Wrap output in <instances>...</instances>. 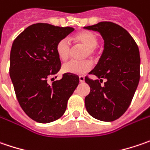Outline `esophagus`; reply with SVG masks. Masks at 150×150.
<instances>
[{
    "label": "esophagus",
    "instance_id": "34e87169",
    "mask_svg": "<svg viewBox=\"0 0 150 150\" xmlns=\"http://www.w3.org/2000/svg\"><path fill=\"white\" fill-rule=\"evenodd\" d=\"M79 80H80V82H84L85 81V77L81 75V76H79Z\"/></svg>",
    "mask_w": 150,
    "mask_h": 150
}]
</instances>
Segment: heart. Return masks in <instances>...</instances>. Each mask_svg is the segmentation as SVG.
Instances as JSON below:
<instances>
[{"mask_svg":"<svg viewBox=\"0 0 150 150\" xmlns=\"http://www.w3.org/2000/svg\"><path fill=\"white\" fill-rule=\"evenodd\" d=\"M73 40L77 44L86 48L84 58L94 57L96 49L98 44V38L94 33L90 31L81 32L73 37ZM70 43L66 38L59 40L56 44V53L60 60H67L70 54ZM92 68V63L90 60L84 61H69L62 66L63 73L72 75H82L88 72Z\"/></svg>","mask_w":150,"mask_h":150,"instance_id":"1","label":"heart"}]
</instances>
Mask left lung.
<instances>
[{"mask_svg": "<svg viewBox=\"0 0 150 150\" xmlns=\"http://www.w3.org/2000/svg\"><path fill=\"white\" fill-rule=\"evenodd\" d=\"M84 28L98 32L104 40V49L97 64L89 74L98 79L85 81L91 91L85 98L88 113L96 119L112 122L119 118L129 107L140 78L139 47L121 26L101 22Z\"/></svg>", "mask_w": 150, "mask_h": 150, "instance_id": "8db88e82", "label": "left lung"}]
</instances>
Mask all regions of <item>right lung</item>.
I'll list each match as a JSON object with an SVG mask.
<instances>
[{
  "instance_id": "1",
  "label": "right lung",
  "mask_w": 150,
  "mask_h": 150,
  "mask_svg": "<svg viewBox=\"0 0 150 150\" xmlns=\"http://www.w3.org/2000/svg\"><path fill=\"white\" fill-rule=\"evenodd\" d=\"M74 30L36 23L28 27L12 43L10 77L16 98L25 113L38 122L48 123L61 117L79 84V77L72 74H64L52 85L48 83L61 66L56 44Z\"/></svg>"
}]
</instances>
